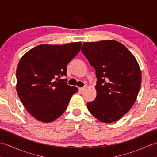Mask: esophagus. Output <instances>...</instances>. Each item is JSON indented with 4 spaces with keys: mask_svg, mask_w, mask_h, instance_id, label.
Instances as JSON below:
<instances>
[{
    "mask_svg": "<svg viewBox=\"0 0 157 157\" xmlns=\"http://www.w3.org/2000/svg\"><path fill=\"white\" fill-rule=\"evenodd\" d=\"M86 89V87H83V88H79V91H80V92H84Z\"/></svg>",
    "mask_w": 157,
    "mask_h": 157,
    "instance_id": "1",
    "label": "esophagus"
}]
</instances>
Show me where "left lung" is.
Returning a JSON list of instances; mask_svg holds the SVG:
<instances>
[{
    "label": "left lung",
    "mask_w": 157,
    "mask_h": 157,
    "mask_svg": "<svg viewBox=\"0 0 157 157\" xmlns=\"http://www.w3.org/2000/svg\"><path fill=\"white\" fill-rule=\"evenodd\" d=\"M82 51L96 70V97L89 112L103 123L117 121L132 107L141 86L140 66L125 46L113 40L84 42Z\"/></svg>",
    "instance_id": "left-lung-1"
}]
</instances>
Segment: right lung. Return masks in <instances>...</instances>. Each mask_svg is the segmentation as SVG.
Here are the masks:
<instances>
[{
	"label": "right lung",
	"instance_id": "add662e5",
	"mask_svg": "<svg viewBox=\"0 0 157 157\" xmlns=\"http://www.w3.org/2000/svg\"><path fill=\"white\" fill-rule=\"evenodd\" d=\"M81 46V42L41 44L20 59L16 71L17 92L26 110L38 121L50 123L59 118L78 92L61 77L67 75V66Z\"/></svg>",
	"mask_w": 157,
	"mask_h": 157
}]
</instances>
